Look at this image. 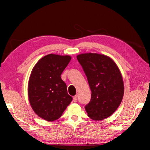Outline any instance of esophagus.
<instances>
[{
  "label": "esophagus",
  "mask_w": 150,
  "mask_h": 150,
  "mask_svg": "<svg viewBox=\"0 0 150 150\" xmlns=\"http://www.w3.org/2000/svg\"><path fill=\"white\" fill-rule=\"evenodd\" d=\"M77 101V96H75L73 97V101L76 102Z\"/></svg>",
  "instance_id": "34e87169"
}]
</instances>
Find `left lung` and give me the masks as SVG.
Listing matches in <instances>:
<instances>
[{
  "instance_id": "left-lung-1",
  "label": "left lung",
  "mask_w": 150,
  "mask_h": 150,
  "mask_svg": "<svg viewBox=\"0 0 150 150\" xmlns=\"http://www.w3.org/2000/svg\"><path fill=\"white\" fill-rule=\"evenodd\" d=\"M77 58L91 91L85 110L92 120H103L112 115L122 101L124 87L120 71L112 59L103 54L85 53Z\"/></svg>"
}]
</instances>
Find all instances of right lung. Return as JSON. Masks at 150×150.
<instances>
[{
	"label": "right lung",
	"instance_id": "right-lung-1",
	"mask_svg": "<svg viewBox=\"0 0 150 150\" xmlns=\"http://www.w3.org/2000/svg\"><path fill=\"white\" fill-rule=\"evenodd\" d=\"M71 59L67 55L47 54L38 61L30 74L28 85L30 105L39 117L49 122L60 117L73 99L61 77Z\"/></svg>",
	"mask_w": 150,
	"mask_h": 150
}]
</instances>
